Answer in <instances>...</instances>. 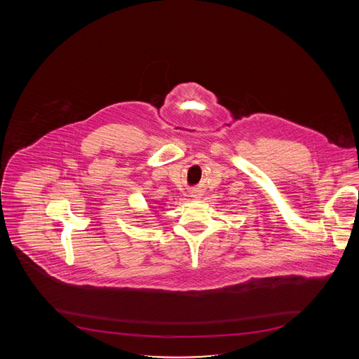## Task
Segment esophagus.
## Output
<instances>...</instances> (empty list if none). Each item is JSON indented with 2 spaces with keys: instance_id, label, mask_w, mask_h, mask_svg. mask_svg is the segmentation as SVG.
I'll return each instance as SVG.
<instances>
[{
  "instance_id": "obj_1",
  "label": "esophagus",
  "mask_w": 359,
  "mask_h": 359,
  "mask_svg": "<svg viewBox=\"0 0 359 359\" xmlns=\"http://www.w3.org/2000/svg\"><path fill=\"white\" fill-rule=\"evenodd\" d=\"M189 195L192 196V198H201V195H202V192L199 191V189H192L191 192H189Z\"/></svg>"
}]
</instances>
